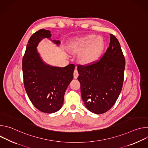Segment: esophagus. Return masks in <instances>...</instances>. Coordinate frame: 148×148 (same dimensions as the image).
Instances as JSON below:
<instances>
[{
	"instance_id": "esophagus-1",
	"label": "esophagus",
	"mask_w": 148,
	"mask_h": 148,
	"mask_svg": "<svg viewBox=\"0 0 148 148\" xmlns=\"http://www.w3.org/2000/svg\"><path fill=\"white\" fill-rule=\"evenodd\" d=\"M73 74H74V78H77V77H78V76L79 74H78V71H77V69H75V70L74 71Z\"/></svg>"
}]
</instances>
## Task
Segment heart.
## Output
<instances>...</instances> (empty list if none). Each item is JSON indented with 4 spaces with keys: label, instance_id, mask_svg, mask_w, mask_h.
<instances>
[{
    "label": "heart",
    "instance_id": "1",
    "mask_svg": "<svg viewBox=\"0 0 148 148\" xmlns=\"http://www.w3.org/2000/svg\"><path fill=\"white\" fill-rule=\"evenodd\" d=\"M104 46V40L101 36L96 37L95 34H88L77 39L72 46V51H83L80 55L81 60L87 63L93 61L100 55Z\"/></svg>",
    "mask_w": 148,
    "mask_h": 148
}]
</instances>
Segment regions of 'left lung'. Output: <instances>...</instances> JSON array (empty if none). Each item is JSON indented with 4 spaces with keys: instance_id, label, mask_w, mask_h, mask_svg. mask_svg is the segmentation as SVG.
Listing matches in <instances>:
<instances>
[{
    "instance_id": "left-lung-1",
    "label": "left lung",
    "mask_w": 148,
    "mask_h": 148,
    "mask_svg": "<svg viewBox=\"0 0 148 148\" xmlns=\"http://www.w3.org/2000/svg\"><path fill=\"white\" fill-rule=\"evenodd\" d=\"M125 67L120 44L112 34L109 47L99 60L78 65L81 97L89 111L101 114L113 107L122 90Z\"/></svg>"
}]
</instances>
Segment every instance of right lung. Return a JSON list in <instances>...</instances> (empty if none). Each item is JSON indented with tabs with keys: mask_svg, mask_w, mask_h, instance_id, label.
<instances>
[{
	"mask_svg": "<svg viewBox=\"0 0 148 148\" xmlns=\"http://www.w3.org/2000/svg\"><path fill=\"white\" fill-rule=\"evenodd\" d=\"M51 32L40 29L30 38L22 60L24 85L27 94L34 106L39 111L54 113L64 102L68 86L73 79L75 66L53 67L42 60L37 51L39 42L44 38L51 40ZM59 45L60 40H52Z\"/></svg>",
	"mask_w": 148,
	"mask_h": 148,
	"instance_id": "add662e5",
	"label": "right lung"
}]
</instances>
